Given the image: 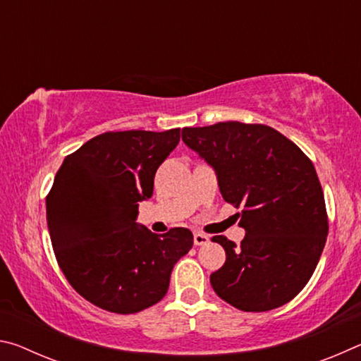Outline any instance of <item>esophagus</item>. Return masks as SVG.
Returning a JSON list of instances; mask_svg holds the SVG:
<instances>
[{
    "label": "esophagus",
    "mask_w": 361,
    "mask_h": 361,
    "mask_svg": "<svg viewBox=\"0 0 361 361\" xmlns=\"http://www.w3.org/2000/svg\"><path fill=\"white\" fill-rule=\"evenodd\" d=\"M209 242H210V237L202 234V232H195V234H194V243H195V245H197V247L207 245V243H209Z\"/></svg>",
    "instance_id": "34e87169"
}]
</instances>
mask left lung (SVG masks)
<instances>
[{
  "mask_svg": "<svg viewBox=\"0 0 361 361\" xmlns=\"http://www.w3.org/2000/svg\"><path fill=\"white\" fill-rule=\"evenodd\" d=\"M183 142L215 170L223 199L242 207L237 247L215 235L226 262L210 276L216 295L245 312L290 302L312 277L328 218L314 164L272 127L218 122L185 127Z\"/></svg>",
  "mask_w": 361,
  "mask_h": 361,
  "instance_id": "obj_1",
  "label": "left lung"
}]
</instances>
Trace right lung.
Masks as SVG:
<instances>
[{
    "instance_id": "right-lung-1",
    "label": "right lung",
    "mask_w": 361,
    "mask_h": 361,
    "mask_svg": "<svg viewBox=\"0 0 361 361\" xmlns=\"http://www.w3.org/2000/svg\"><path fill=\"white\" fill-rule=\"evenodd\" d=\"M180 129L97 135L66 156L46 199L54 253L66 280L97 307L135 314L166 296L170 274L192 248V232L154 234L137 223L154 175Z\"/></svg>"
}]
</instances>
